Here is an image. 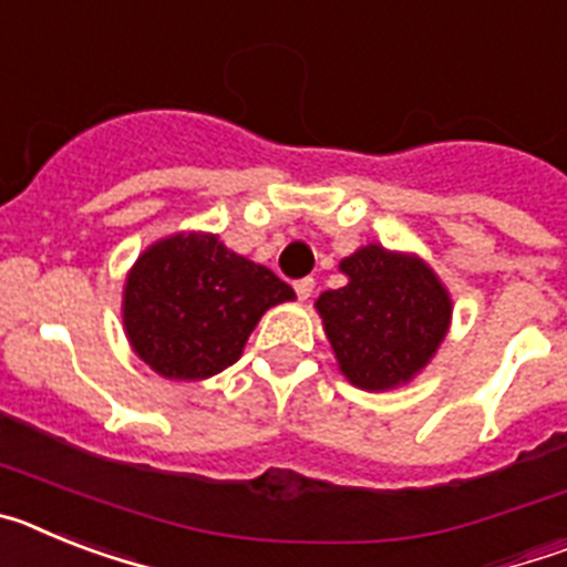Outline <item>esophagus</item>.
I'll list each match as a JSON object with an SVG mask.
<instances>
[{"mask_svg": "<svg viewBox=\"0 0 567 567\" xmlns=\"http://www.w3.org/2000/svg\"><path fill=\"white\" fill-rule=\"evenodd\" d=\"M315 289V278H300L295 280V292H298L300 300H307Z\"/></svg>", "mask_w": 567, "mask_h": 567, "instance_id": "34e87169", "label": "esophagus"}]
</instances>
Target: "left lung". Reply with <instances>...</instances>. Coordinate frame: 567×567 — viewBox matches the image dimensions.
<instances>
[{"label":"left lung","instance_id":"left-lung-1","mask_svg":"<svg viewBox=\"0 0 567 567\" xmlns=\"http://www.w3.org/2000/svg\"><path fill=\"white\" fill-rule=\"evenodd\" d=\"M346 287L315 309L346 380L365 392L409 383L434 358L452 323V298L425 260L380 244L340 260Z\"/></svg>","mask_w":567,"mask_h":567}]
</instances>
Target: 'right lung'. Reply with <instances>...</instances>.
Segmentation results:
<instances>
[{
	"instance_id": "right-lung-1",
	"label": "right lung",
	"mask_w": 567,
	"mask_h": 567,
	"mask_svg": "<svg viewBox=\"0 0 567 567\" xmlns=\"http://www.w3.org/2000/svg\"><path fill=\"white\" fill-rule=\"evenodd\" d=\"M292 298L272 269L235 255L218 235L178 233L130 269L124 332L162 378L204 380L240 358L260 315Z\"/></svg>"
}]
</instances>
